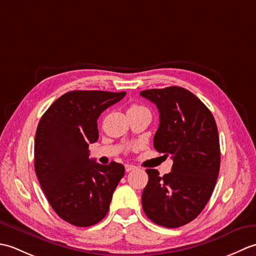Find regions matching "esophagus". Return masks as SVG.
Segmentation results:
<instances>
[{"label": "esophagus", "mask_w": 256, "mask_h": 256, "mask_svg": "<svg viewBox=\"0 0 256 256\" xmlns=\"http://www.w3.org/2000/svg\"><path fill=\"white\" fill-rule=\"evenodd\" d=\"M135 170V166H133V165H128V164L125 165V172H131V170Z\"/></svg>", "instance_id": "1"}]
</instances>
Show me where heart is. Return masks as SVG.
Listing matches in <instances>:
<instances>
[{"mask_svg":"<svg viewBox=\"0 0 256 256\" xmlns=\"http://www.w3.org/2000/svg\"><path fill=\"white\" fill-rule=\"evenodd\" d=\"M144 106H138V104H133L128 108V112H135V111H140V110H144Z\"/></svg>","mask_w":256,"mask_h":256,"instance_id":"heart-1","label":"heart"}]
</instances>
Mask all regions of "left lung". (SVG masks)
<instances>
[{
  "label": "left lung",
  "instance_id": "obj_1",
  "mask_svg": "<svg viewBox=\"0 0 256 256\" xmlns=\"http://www.w3.org/2000/svg\"><path fill=\"white\" fill-rule=\"evenodd\" d=\"M155 103L160 126L154 148L172 155V172L162 177L146 170L148 182L142 194L145 214L154 224L178 228L197 218L214 192L220 170L218 128L210 110L182 86L144 90Z\"/></svg>",
  "mask_w": 256,
  "mask_h": 256
}]
</instances>
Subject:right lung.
Here are the masks:
<instances>
[{
    "mask_svg": "<svg viewBox=\"0 0 256 256\" xmlns=\"http://www.w3.org/2000/svg\"><path fill=\"white\" fill-rule=\"evenodd\" d=\"M126 92L70 91L48 108L35 135V172L56 214L76 226L100 222L124 176V166L89 158L99 138L96 120Z\"/></svg>",
    "mask_w": 256,
    "mask_h": 256,
    "instance_id": "right-lung-1",
    "label": "right lung"
}]
</instances>
